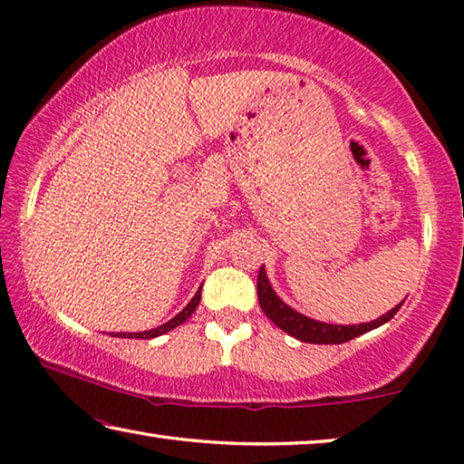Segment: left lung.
<instances>
[{"label": "left lung", "instance_id": "left-lung-1", "mask_svg": "<svg viewBox=\"0 0 464 464\" xmlns=\"http://www.w3.org/2000/svg\"><path fill=\"white\" fill-rule=\"evenodd\" d=\"M257 298H260V307L266 313V317L274 321V325H278L282 332H286L288 335L296 337V340L307 342V343H343L354 340V337L362 335L371 329L381 327L382 324H387L395 313L399 311L401 304H397L395 309H391L389 313H384L382 317L371 321V324H360V325H332V324H321V321L309 319L296 313L295 309H290L286 303L280 301V296L274 293V288L270 286L268 276H266L264 266L260 268V274H257Z\"/></svg>", "mask_w": 464, "mask_h": 464}]
</instances>
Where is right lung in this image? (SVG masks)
<instances>
[{"mask_svg":"<svg viewBox=\"0 0 464 464\" xmlns=\"http://www.w3.org/2000/svg\"><path fill=\"white\" fill-rule=\"evenodd\" d=\"M198 303H200V288H198V293H196L194 296H192V301L186 304V307L178 313V315L174 317V319H169L168 324H163V325H160V327H155V329H149V332H139V334H116V337H135V340H151V337H157V335H163V334H168L169 329H174V327H178V325H182L184 321L192 315V313L196 311V307H198ZM114 335V334H112Z\"/></svg>","mask_w":464,"mask_h":464,"instance_id":"right-lung-1","label":"right lung"}]
</instances>
